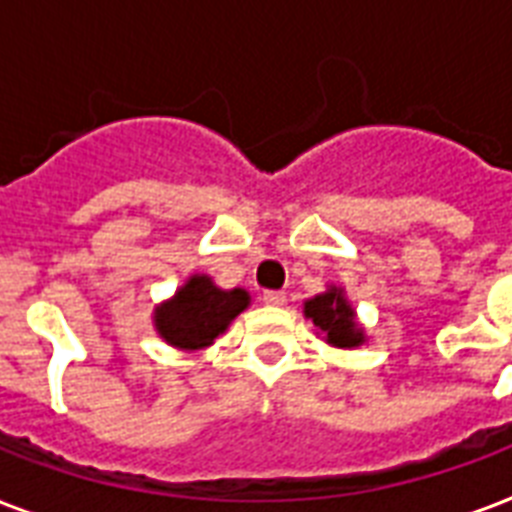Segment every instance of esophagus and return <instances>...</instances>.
<instances>
[{
	"label": "esophagus",
	"instance_id": "obj_1",
	"mask_svg": "<svg viewBox=\"0 0 512 512\" xmlns=\"http://www.w3.org/2000/svg\"><path fill=\"white\" fill-rule=\"evenodd\" d=\"M263 303L273 305V308H281V305L287 303V292H281V289H268V292H263Z\"/></svg>",
	"mask_w": 512,
	"mask_h": 512
}]
</instances>
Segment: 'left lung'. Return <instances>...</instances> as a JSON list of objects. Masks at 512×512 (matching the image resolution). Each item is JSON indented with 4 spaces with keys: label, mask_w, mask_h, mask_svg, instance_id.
I'll list each match as a JSON object with an SVG mask.
<instances>
[{
    "label": "left lung",
    "mask_w": 512,
    "mask_h": 512,
    "mask_svg": "<svg viewBox=\"0 0 512 512\" xmlns=\"http://www.w3.org/2000/svg\"><path fill=\"white\" fill-rule=\"evenodd\" d=\"M303 316L313 321L316 335L332 348L353 350L366 342L364 327L358 324L356 308L350 305L345 289L329 284L327 292L311 297L303 303Z\"/></svg>",
    "instance_id": "obj_1"
}]
</instances>
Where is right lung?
<instances>
[{
    "label": "right lung",
    "mask_w": 512,
    "mask_h": 512,
    "mask_svg": "<svg viewBox=\"0 0 512 512\" xmlns=\"http://www.w3.org/2000/svg\"><path fill=\"white\" fill-rule=\"evenodd\" d=\"M252 303L247 289L217 287L207 273H193L170 300L154 308V329L177 350H204L228 332Z\"/></svg>",
    "instance_id": "add662e5"
}]
</instances>
